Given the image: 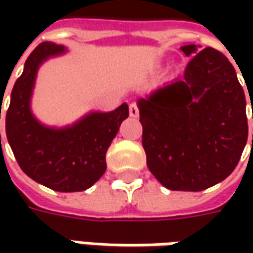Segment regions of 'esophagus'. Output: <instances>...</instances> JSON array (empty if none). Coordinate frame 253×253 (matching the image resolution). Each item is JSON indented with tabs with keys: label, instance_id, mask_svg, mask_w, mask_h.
I'll list each match as a JSON object with an SVG mask.
<instances>
[{
	"label": "esophagus",
	"instance_id": "34e87169",
	"mask_svg": "<svg viewBox=\"0 0 253 253\" xmlns=\"http://www.w3.org/2000/svg\"><path fill=\"white\" fill-rule=\"evenodd\" d=\"M131 115H133V117H136L138 115V110L135 108V107H132V110H131Z\"/></svg>",
	"mask_w": 253,
	"mask_h": 253
}]
</instances>
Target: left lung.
<instances>
[{"instance_id":"left-lung-1","label":"left lung","mask_w":253,"mask_h":253,"mask_svg":"<svg viewBox=\"0 0 253 253\" xmlns=\"http://www.w3.org/2000/svg\"><path fill=\"white\" fill-rule=\"evenodd\" d=\"M64 53L67 47L63 44L43 42L29 54L11 92L5 131L26 176L54 191L69 193L87 190L105 173L107 149L129 111L124 102L112 111L87 112L64 126L39 121L32 111L38 70L46 60Z\"/></svg>"}]
</instances>
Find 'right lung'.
<instances>
[{
    "label": "right lung",
    "instance_id": "right-lung-1",
    "mask_svg": "<svg viewBox=\"0 0 253 253\" xmlns=\"http://www.w3.org/2000/svg\"><path fill=\"white\" fill-rule=\"evenodd\" d=\"M196 49L191 44L189 54ZM245 107L228 59L211 47L196 54L183 79L138 102L142 145L153 176L181 191H201L227 179L248 141Z\"/></svg>",
    "mask_w": 253,
    "mask_h": 253
}]
</instances>
